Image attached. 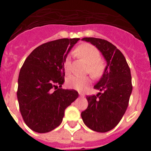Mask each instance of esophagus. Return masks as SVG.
<instances>
[{"instance_id": "1", "label": "esophagus", "mask_w": 151, "mask_h": 151, "mask_svg": "<svg viewBox=\"0 0 151 151\" xmlns=\"http://www.w3.org/2000/svg\"><path fill=\"white\" fill-rule=\"evenodd\" d=\"M79 96L80 97H85V94H82V93H81V92H79Z\"/></svg>"}]
</instances>
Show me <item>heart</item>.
<instances>
[{
	"instance_id": "b5f03b06",
	"label": "heart",
	"mask_w": 151,
	"mask_h": 151,
	"mask_svg": "<svg viewBox=\"0 0 151 151\" xmlns=\"http://www.w3.org/2000/svg\"><path fill=\"white\" fill-rule=\"evenodd\" d=\"M75 53L88 63L87 72L94 78H98L103 76L106 69V63L101 58V52L94 45L90 44H82L77 47ZM64 69L66 73L71 71V60L69 57L64 61ZM88 76H71L66 80V84L71 88L82 90L90 82Z\"/></svg>"
}]
</instances>
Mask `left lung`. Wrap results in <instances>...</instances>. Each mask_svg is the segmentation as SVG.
I'll use <instances>...</instances> for the list:
<instances>
[{
    "label": "left lung",
    "mask_w": 151,
    "mask_h": 151,
    "mask_svg": "<svg viewBox=\"0 0 151 151\" xmlns=\"http://www.w3.org/2000/svg\"><path fill=\"white\" fill-rule=\"evenodd\" d=\"M97 47L107 65L102 78L94 86L97 94L86 96L87 109L82 118L89 129L97 132H106L116 127L125 114L132 91L130 68L122 52L104 39L84 38Z\"/></svg>",
    "instance_id": "8db88e82"
}]
</instances>
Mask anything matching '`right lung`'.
<instances>
[{
  "mask_svg": "<svg viewBox=\"0 0 151 151\" xmlns=\"http://www.w3.org/2000/svg\"><path fill=\"white\" fill-rule=\"evenodd\" d=\"M79 38H62L36 47L26 59L18 78L17 98L21 115L35 132L59 126L66 108L78 96L76 90L60 88L64 61Z\"/></svg>",
  "mask_w": 151,
  "mask_h": 151,
  "instance_id": "right-lung-1",
  "label": "right lung"
}]
</instances>
